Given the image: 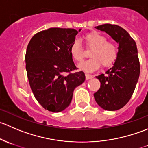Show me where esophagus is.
<instances>
[{"instance_id":"esophagus-1","label":"esophagus","mask_w":148,"mask_h":148,"mask_svg":"<svg viewBox=\"0 0 148 148\" xmlns=\"http://www.w3.org/2000/svg\"><path fill=\"white\" fill-rule=\"evenodd\" d=\"M85 77H86V80L90 79L93 78V76L91 75V74H85Z\"/></svg>"}]
</instances>
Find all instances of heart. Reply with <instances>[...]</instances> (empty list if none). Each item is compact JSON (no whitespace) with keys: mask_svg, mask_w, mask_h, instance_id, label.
Returning a JSON list of instances; mask_svg holds the SVG:
<instances>
[{"mask_svg":"<svg viewBox=\"0 0 148 148\" xmlns=\"http://www.w3.org/2000/svg\"><path fill=\"white\" fill-rule=\"evenodd\" d=\"M86 45L92 49L90 59L79 65V69L86 72H93L97 70L101 64L104 68L110 66L117 59L118 49L112 42L107 41V38L99 32H92L84 36ZM70 53L74 60L81 62L83 60V48L79 41H74L70 46Z\"/></svg>","mask_w":148,"mask_h":148,"instance_id":"obj_1","label":"heart"}]
</instances>
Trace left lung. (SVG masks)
<instances>
[{
  "instance_id": "left-lung-1",
  "label": "left lung",
  "mask_w": 148,
  "mask_h": 148,
  "mask_svg": "<svg viewBox=\"0 0 148 148\" xmlns=\"http://www.w3.org/2000/svg\"><path fill=\"white\" fill-rule=\"evenodd\" d=\"M104 31L119 44L118 54L113 66L97 76L100 82L94 94L95 101L102 109L114 111L122 108L130 99L140 76V62L136 43L124 28L110 23L95 27Z\"/></svg>"
}]
</instances>
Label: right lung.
<instances>
[{
  "instance_id": "obj_1",
  "label": "right lung",
  "mask_w": 148,
  "mask_h": 148,
  "mask_svg": "<svg viewBox=\"0 0 148 148\" xmlns=\"http://www.w3.org/2000/svg\"><path fill=\"white\" fill-rule=\"evenodd\" d=\"M77 31L73 28H50L31 38L26 49V69L34 97L45 110L53 112L64 110L73 92L85 81L70 53Z\"/></svg>"
}]
</instances>
